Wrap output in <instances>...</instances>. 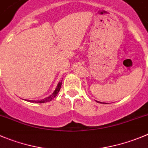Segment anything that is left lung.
I'll list each match as a JSON object with an SVG mask.
<instances>
[{
  "instance_id": "1",
  "label": "left lung",
  "mask_w": 148,
  "mask_h": 148,
  "mask_svg": "<svg viewBox=\"0 0 148 148\" xmlns=\"http://www.w3.org/2000/svg\"><path fill=\"white\" fill-rule=\"evenodd\" d=\"M97 102H99V103H102V102H99V101H97ZM103 104H105V102H103ZM105 104H106V103H105Z\"/></svg>"
}]
</instances>
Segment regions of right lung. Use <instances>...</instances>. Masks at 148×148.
<instances>
[{"label":"right lung","mask_w":148,"mask_h":148,"mask_svg":"<svg viewBox=\"0 0 148 148\" xmlns=\"http://www.w3.org/2000/svg\"><path fill=\"white\" fill-rule=\"evenodd\" d=\"M62 84V81H60V82H59V84H57V88H56V89L54 90V92L52 93V94H51L50 96H49L48 97L45 98V99H41V100H36H36H27V102H35V103H44V102H50V101H51L52 99H54V98L57 95V94H58L59 91H60V88H61Z\"/></svg>","instance_id":"right-lung-1"}]
</instances>
